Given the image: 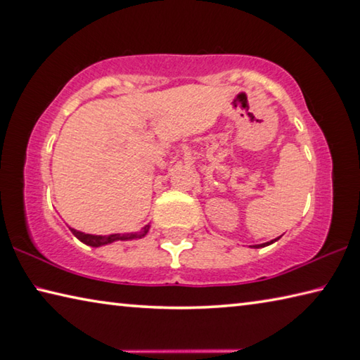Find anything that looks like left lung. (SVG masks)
Here are the masks:
<instances>
[{
    "label": "left lung",
    "mask_w": 360,
    "mask_h": 360,
    "mask_svg": "<svg viewBox=\"0 0 360 360\" xmlns=\"http://www.w3.org/2000/svg\"><path fill=\"white\" fill-rule=\"evenodd\" d=\"M278 238L281 237H277V238H274V240H271V242H266V243H261V245H252L253 248H262V247H267V245H271V243H274V242H277Z\"/></svg>",
    "instance_id": "left-lung-1"
}]
</instances>
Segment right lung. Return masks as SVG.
<instances>
[{
	"instance_id": "1",
	"label": "right lung",
	"mask_w": 360,
	"mask_h": 360,
	"mask_svg": "<svg viewBox=\"0 0 360 360\" xmlns=\"http://www.w3.org/2000/svg\"><path fill=\"white\" fill-rule=\"evenodd\" d=\"M68 229L72 231L73 236H75L79 242H83L84 245L93 248H99V247H105V245H110L113 242H133V240H141L147 236V232L150 229V224H146L141 231L136 232H127V233H110V236H96V233H86L82 231L73 229V227L68 226Z\"/></svg>"
}]
</instances>
